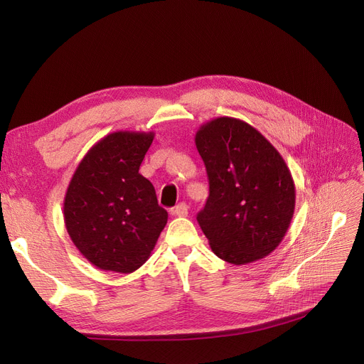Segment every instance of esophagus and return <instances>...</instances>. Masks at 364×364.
Wrapping results in <instances>:
<instances>
[{
	"instance_id": "1",
	"label": "esophagus",
	"mask_w": 364,
	"mask_h": 364,
	"mask_svg": "<svg viewBox=\"0 0 364 364\" xmlns=\"http://www.w3.org/2000/svg\"><path fill=\"white\" fill-rule=\"evenodd\" d=\"M171 214L176 217H186L188 215V206L185 203H179L171 209Z\"/></svg>"
}]
</instances>
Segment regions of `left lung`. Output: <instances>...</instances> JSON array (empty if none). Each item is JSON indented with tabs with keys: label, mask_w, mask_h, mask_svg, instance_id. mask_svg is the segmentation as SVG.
I'll return each mask as SVG.
<instances>
[{
	"label": "left lung",
	"mask_w": 364,
	"mask_h": 364,
	"mask_svg": "<svg viewBox=\"0 0 364 364\" xmlns=\"http://www.w3.org/2000/svg\"><path fill=\"white\" fill-rule=\"evenodd\" d=\"M209 197L197 221L220 259L245 265L272 253L294 217L295 185L284 159L248 123L218 117L196 134Z\"/></svg>",
	"instance_id": "left-lung-1"
}]
</instances>
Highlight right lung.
<instances>
[{"instance_id":"obj_1","label":"right lung","mask_w":364,"mask_h":364,"mask_svg":"<svg viewBox=\"0 0 364 364\" xmlns=\"http://www.w3.org/2000/svg\"><path fill=\"white\" fill-rule=\"evenodd\" d=\"M154 132H112L80 162L65 197L72 242L99 269L129 274L149 259L168 214L139 173Z\"/></svg>"}]
</instances>
